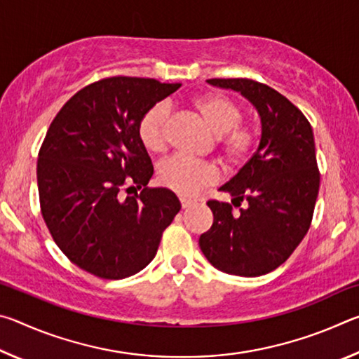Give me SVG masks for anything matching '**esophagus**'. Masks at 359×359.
I'll return each mask as SVG.
<instances>
[{"instance_id":"34e87169","label":"esophagus","mask_w":359,"mask_h":359,"mask_svg":"<svg viewBox=\"0 0 359 359\" xmlns=\"http://www.w3.org/2000/svg\"><path fill=\"white\" fill-rule=\"evenodd\" d=\"M180 204H182V209H188V208H190V205L194 204V201H191V199L180 198Z\"/></svg>"}]
</instances>
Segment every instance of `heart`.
I'll list each match as a JSON object with an SVG mask.
<instances>
[{
	"label": "heart",
	"mask_w": 359,
	"mask_h": 359,
	"mask_svg": "<svg viewBox=\"0 0 359 359\" xmlns=\"http://www.w3.org/2000/svg\"><path fill=\"white\" fill-rule=\"evenodd\" d=\"M194 109L204 120L208 128L220 137V147L224 160L241 163L253 147V131L241 125V107L222 95H205L194 100ZM169 107L166 102H156L139 121V137L144 147L150 151H165L168 147ZM158 179L169 190L182 196H193L203 188L215 184L217 169L208 163H196L187 156L175 155L158 166Z\"/></svg>",
	"instance_id": "b5f03b06"
}]
</instances>
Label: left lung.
Listing matches in <instances>:
<instances>
[{"label":"left lung","instance_id":"1","mask_svg":"<svg viewBox=\"0 0 359 359\" xmlns=\"http://www.w3.org/2000/svg\"><path fill=\"white\" fill-rule=\"evenodd\" d=\"M239 92L257 109L261 139L253 156L218 190L229 203L209 201L214 223L199 238L209 263L231 276L258 277L277 269L311 228L320 174L313 131L294 104L250 79H209Z\"/></svg>","mask_w":359,"mask_h":359}]
</instances>
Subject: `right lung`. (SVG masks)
<instances>
[{
	"instance_id": "right-lung-1",
	"label": "right lung",
	"mask_w": 359,
	"mask_h": 359,
	"mask_svg": "<svg viewBox=\"0 0 359 359\" xmlns=\"http://www.w3.org/2000/svg\"><path fill=\"white\" fill-rule=\"evenodd\" d=\"M182 83L109 77L62 107L38 158L41 212L53 241L81 269L101 278L130 277L155 258L163 231L180 210L154 175L139 121ZM131 187L144 190L131 197Z\"/></svg>"
}]
</instances>
